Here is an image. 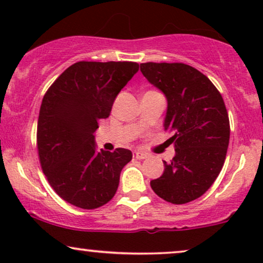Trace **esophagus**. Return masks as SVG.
Masks as SVG:
<instances>
[{"label":"esophagus","instance_id":"obj_1","mask_svg":"<svg viewBox=\"0 0 263 263\" xmlns=\"http://www.w3.org/2000/svg\"><path fill=\"white\" fill-rule=\"evenodd\" d=\"M134 158H136V159H146L147 154L142 152H134Z\"/></svg>","mask_w":263,"mask_h":263}]
</instances>
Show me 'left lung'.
Instances as JSON below:
<instances>
[{
	"instance_id": "obj_1",
	"label": "left lung",
	"mask_w": 263,
	"mask_h": 263,
	"mask_svg": "<svg viewBox=\"0 0 263 263\" xmlns=\"http://www.w3.org/2000/svg\"><path fill=\"white\" fill-rule=\"evenodd\" d=\"M140 70L166 97L164 129L174 133L167 141L176 152L151 186L175 204L199 199L220 174L228 152L230 122L222 97L206 75L188 64L147 62Z\"/></svg>"
}]
</instances>
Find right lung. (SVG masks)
<instances>
[{"instance_id":"right-lung-1","label":"right lung","mask_w":263,"mask_h":263,"mask_svg":"<svg viewBox=\"0 0 263 263\" xmlns=\"http://www.w3.org/2000/svg\"><path fill=\"white\" fill-rule=\"evenodd\" d=\"M138 70L135 62L81 61L46 91L37 127L39 160L50 185L68 203L95 210L116 194L133 154L125 148L97 151L95 132Z\"/></svg>"}]
</instances>
